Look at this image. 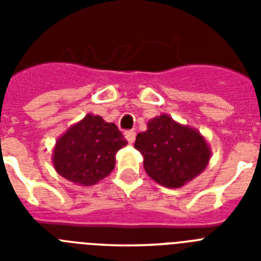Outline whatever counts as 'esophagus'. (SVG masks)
Masks as SVG:
<instances>
[{
    "mask_svg": "<svg viewBox=\"0 0 261 261\" xmlns=\"http://www.w3.org/2000/svg\"><path fill=\"white\" fill-rule=\"evenodd\" d=\"M125 138H126V141L132 145L133 142L136 141V132H133V130H130V132H126L125 133Z\"/></svg>",
    "mask_w": 261,
    "mask_h": 261,
    "instance_id": "1",
    "label": "esophagus"
}]
</instances>
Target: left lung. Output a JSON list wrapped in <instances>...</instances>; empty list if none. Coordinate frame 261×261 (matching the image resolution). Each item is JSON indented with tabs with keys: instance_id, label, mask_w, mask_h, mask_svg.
<instances>
[{
	"instance_id": "8db88e82",
	"label": "left lung",
	"mask_w": 261,
	"mask_h": 261,
	"mask_svg": "<svg viewBox=\"0 0 261 261\" xmlns=\"http://www.w3.org/2000/svg\"><path fill=\"white\" fill-rule=\"evenodd\" d=\"M135 147L144 156L146 174L167 188H180L204 171L212 150L204 136L162 114L147 121Z\"/></svg>"
}]
</instances>
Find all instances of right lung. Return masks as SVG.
Returning a JSON list of instances; mask_svg holds the SVG:
<instances>
[{
  "mask_svg": "<svg viewBox=\"0 0 261 261\" xmlns=\"http://www.w3.org/2000/svg\"><path fill=\"white\" fill-rule=\"evenodd\" d=\"M126 144L114 123L87 114L57 138L52 162L62 177L77 186L90 187L111 174L115 154Z\"/></svg>",
  "mask_w": 261,
  "mask_h": 261,
  "instance_id": "right-lung-1",
  "label": "right lung"
}]
</instances>
